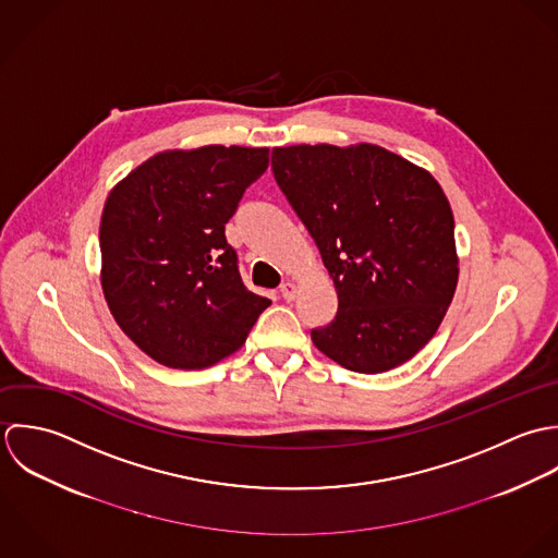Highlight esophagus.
I'll list each match as a JSON object with an SVG mask.
<instances>
[{
    "mask_svg": "<svg viewBox=\"0 0 558 558\" xmlns=\"http://www.w3.org/2000/svg\"><path fill=\"white\" fill-rule=\"evenodd\" d=\"M295 293H298V287H295L293 282H284V284H280V295H282L287 302L295 300Z\"/></svg>",
    "mask_w": 558,
    "mask_h": 558,
    "instance_id": "34e87169",
    "label": "esophagus"
}]
</instances>
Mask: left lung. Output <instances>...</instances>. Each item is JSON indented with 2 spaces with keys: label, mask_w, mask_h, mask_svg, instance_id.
<instances>
[{
  "label": "left lung",
  "mask_w": 558,
  "mask_h": 558,
  "mask_svg": "<svg viewBox=\"0 0 558 558\" xmlns=\"http://www.w3.org/2000/svg\"><path fill=\"white\" fill-rule=\"evenodd\" d=\"M271 170L335 280L336 317L311 336L355 373H384L436 335L457 287L454 220L438 181L373 144L271 150Z\"/></svg>",
  "instance_id": "8db88e82"
}]
</instances>
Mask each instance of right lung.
<instances>
[{
    "label": "right lung",
    "mask_w": 558,
    "mask_h": 558,
    "mask_svg": "<svg viewBox=\"0 0 558 558\" xmlns=\"http://www.w3.org/2000/svg\"><path fill=\"white\" fill-rule=\"evenodd\" d=\"M269 166L267 148L159 153L106 201L101 284L116 324L170 368H207L234 353L271 304L239 274L226 222Z\"/></svg>",
    "instance_id": "right-lung-1"
}]
</instances>
